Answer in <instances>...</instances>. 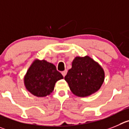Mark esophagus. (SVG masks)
I'll return each mask as SVG.
<instances>
[{
  "label": "esophagus",
  "instance_id": "esophagus-1",
  "mask_svg": "<svg viewBox=\"0 0 129 129\" xmlns=\"http://www.w3.org/2000/svg\"><path fill=\"white\" fill-rule=\"evenodd\" d=\"M67 70H65V71H63L62 72V75H63V77L66 76V74H67Z\"/></svg>",
  "mask_w": 129,
  "mask_h": 129
}]
</instances>
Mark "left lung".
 Listing matches in <instances>:
<instances>
[{"instance_id": "8db88e82", "label": "left lung", "mask_w": 129, "mask_h": 129, "mask_svg": "<svg viewBox=\"0 0 129 129\" xmlns=\"http://www.w3.org/2000/svg\"><path fill=\"white\" fill-rule=\"evenodd\" d=\"M104 76L103 67L92 58L76 56L64 79L73 94L85 97L99 90L104 83Z\"/></svg>"}]
</instances>
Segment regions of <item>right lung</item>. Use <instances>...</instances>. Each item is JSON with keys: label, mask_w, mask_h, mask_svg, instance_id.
Instances as JSON below:
<instances>
[{"label": "right lung", "mask_w": 129, "mask_h": 129, "mask_svg": "<svg viewBox=\"0 0 129 129\" xmlns=\"http://www.w3.org/2000/svg\"><path fill=\"white\" fill-rule=\"evenodd\" d=\"M63 78L55 65L45 60L36 59L24 76V84L32 95L43 97L52 93L56 81Z\"/></svg>", "instance_id": "right-lung-1"}]
</instances>
